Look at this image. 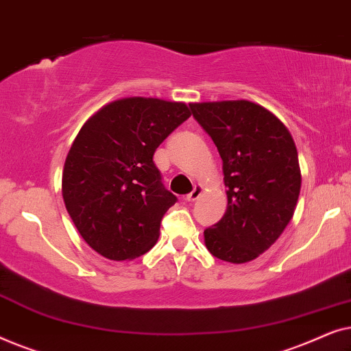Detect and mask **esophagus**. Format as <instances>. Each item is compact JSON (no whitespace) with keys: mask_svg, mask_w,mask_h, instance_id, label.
Returning a JSON list of instances; mask_svg holds the SVG:
<instances>
[{"mask_svg":"<svg viewBox=\"0 0 351 351\" xmlns=\"http://www.w3.org/2000/svg\"><path fill=\"white\" fill-rule=\"evenodd\" d=\"M201 191H203V189H201L199 185H196L195 189L191 190L190 193L185 196V201H189V203H193V201H196V199H198L199 196H201Z\"/></svg>","mask_w":351,"mask_h":351,"instance_id":"obj_1","label":"esophagus"}]
</instances>
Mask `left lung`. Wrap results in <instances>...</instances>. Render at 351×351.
Masks as SVG:
<instances>
[{"label":"left lung","mask_w":351,"mask_h":351,"mask_svg":"<svg viewBox=\"0 0 351 351\" xmlns=\"http://www.w3.org/2000/svg\"><path fill=\"white\" fill-rule=\"evenodd\" d=\"M223 161L227 210L204 230L208 251L244 263L265 252L291 222L300 193V169L291 132L249 100L191 104Z\"/></svg>","instance_id":"8db88e82"}]
</instances>
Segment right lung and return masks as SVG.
Here are the masks:
<instances>
[{
  "label": "right lung",
  "instance_id": "obj_1",
  "mask_svg": "<svg viewBox=\"0 0 351 351\" xmlns=\"http://www.w3.org/2000/svg\"><path fill=\"white\" fill-rule=\"evenodd\" d=\"M190 114L180 102L129 97L105 105L81 128L65 160L62 195L100 256L131 261L155 246L177 196L162 185L153 155Z\"/></svg>",
  "mask_w": 351,
  "mask_h": 351
}]
</instances>
